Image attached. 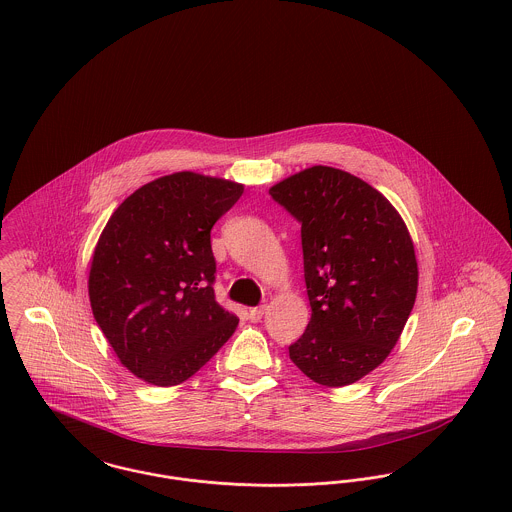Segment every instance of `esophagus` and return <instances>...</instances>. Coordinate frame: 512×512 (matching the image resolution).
Here are the masks:
<instances>
[{
    "mask_svg": "<svg viewBox=\"0 0 512 512\" xmlns=\"http://www.w3.org/2000/svg\"><path fill=\"white\" fill-rule=\"evenodd\" d=\"M263 315H265V305H259V307H251V309L247 311V317H249V321H253V323L261 321V319H263Z\"/></svg>",
    "mask_w": 512,
    "mask_h": 512,
    "instance_id": "obj_1",
    "label": "esophagus"
}]
</instances>
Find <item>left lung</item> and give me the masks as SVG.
Instances as JSON below:
<instances>
[{"instance_id":"left-lung-1","label":"left lung","mask_w":512,"mask_h":512,"mask_svg":"<svg viewBox=\"0 0 512 512\" xmlns=\"http://www.w3.org/2000/svg\"><path fill=\"white\" fill-rule=\"evenodd\" d=\"M269 193L301 224L311 321L290 360L319 385H352L404 331L418 294L414 241L389 199L344 170L313 166Z\"/></svg>"}]
</instances>
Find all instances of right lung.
Segmentation results:
<instances>
[{"label": "right lung", "mask_w": 512, "mask_h": 512, "mask_svg": "<svg viewBox=\"0 0 512 512\" xmlns=\"http://www.w3.org/2000/svg\"><path fill=\"white\" fill-rule=\"evenodd\" d=\"M243 193L236 181L176 172L131 193L92 253V315L121 363L156 387L195 375L240 319L214 298V222Z\"/></svg>", "instance_id": "add662e5"}]
</instances>
